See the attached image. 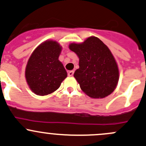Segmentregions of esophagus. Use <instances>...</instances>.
<instances>
[{
  "instance_id": "esophagus-1",
  "label": "esophagus",
  "mask_w": 146,
  "mask_h": 146,
  "mask_svg": "<svg viewBox=\"0 0 146 146\" xmlns=\"http://www.w3.org/2000/svg\"><path fill=\"white\" fill-rule=\"evenodd\" d=\"M73 74H74V71H73V70H70V71L68 72V76H73Z\"/></svg>"
}]
</instances>
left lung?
I'll return each mask as SVG.
<instances>
[{"instance_id": "8db88e82", "label": "left lung", "mask_w": 146, "mask_h": 146, "mask_svg": "<svg viewBox=\"0 0 146 146\" xmlns=\"http://www.w3.org/2000/svg\"><path fill=\"white\" fill-rule=\"evenodd\" d=\"M69 48L79 58L74 77L81 90L92 98L110 95L119 81V69L110 50L95 36L82 44H70Z\"/></svg>"}]
</instances>
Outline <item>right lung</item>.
I'll use <instances>...</instances> for the list:
<instances>
[{"mask_svg":"<svg viewBox=\"0 0 146 146\" xmlns=\"http://www.w3.org/2000/svg\"><path fill=\"white\" fill-rule=\"evenodd\" d=\"M61 46L56 41H46L33 51L25 69L29 88L44 96L56 90L67 77V72L58 60Z\"/></svg>","mask_w":146,"mask_h":146,"instance_id":"right-lung-1","label":"right lung"}]
</instances>
